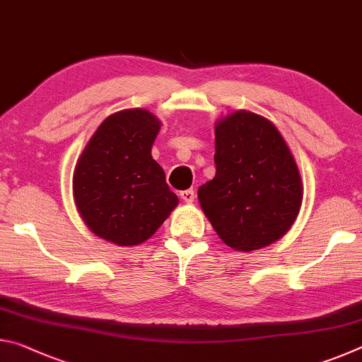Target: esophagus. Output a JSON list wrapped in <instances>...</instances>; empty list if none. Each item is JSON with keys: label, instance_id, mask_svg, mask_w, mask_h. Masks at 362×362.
Wrapping results in <instances>:
<instances>
[{"label": "esophagus", "instance_id": "obj_1", "mask_svg": "<svg viewBox=\"0 0 362 362\" xmlns=\"http://www.w3.org/2000/svg\"><path fill=\"white\" fill-rule=\"evenodd\" d=\"M180 198L185 201V203H193V201H194V192H193L192 188L183 189V192H180Z\"/></svg>", "mask_w": 362, "mask_h": 362}]
</instances>
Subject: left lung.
<instances>
[{
  "label": "left lung",
  "mask_w": 362,
  "mask_h": 362,
  "mask_svg": "<svg viewBox=\"0 0 362 362\" xmlns=\"http://www.w3.org/2000/svg\"><path fill=\"white\" fill-rule=\"evenodd\" d=\"M216 177L198 189L206 217L226 246L255 250L284 236L302 206V180L283 136L250 112L216 126Z\"/></svg>",
  "instance_id": "obj_1"
}]
</instances>
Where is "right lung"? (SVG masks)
<instances>
[{"instance_id": "obj_1", "label": "right lung", "mask_w": 362, "mask_h": 362, "mask_svg": "<svg viewBox=\"0 0 362 362\" xmlns=\"http://www.w3.org/2000/svg\"><path fill=\"white\" fill-rule=\"evenodd\" d=\"M159 121L146 110H122L102 122L73 175V196L86 225L118 246H137L179 203L151 158Z\"/></svg>"}]
</instances>
